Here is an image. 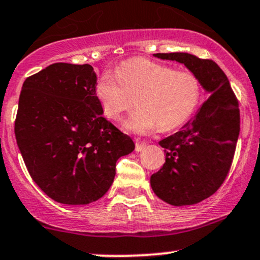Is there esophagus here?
I'll return each mask as SVG.
<instances>
[{
  "label": "esophagus",
  "instance_id": "esophagus-1",
  "mask_svg": "<svg viewBox=\"0 0 260 260\" xmlns=\"http://www.w3.org/2000/svg\"><path fill=\"white\" fill-rule=\"evenodd\" d=\"M146 142L145 141H140V140H136V144H135V150L138 151V152H141L142 150L146 147Z\"/></svg>",
  "mask_w": 260,
  "mask_h": 260
}]
</instances>
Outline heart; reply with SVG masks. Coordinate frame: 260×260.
Wrapping results in <instances>:
<instances>
[{"label":"heart","mask_w":260,"mask_h":260,"mask_svg":"<svg viewBox=\"0 0 260 260\" xmlns=\"http://www.w3.org/2000/svg\"><path fill=\"white\" fill-rule=\"evenodd\" d=\"M95 95L102 112L112 120L134 106L138 109L124 122L131 133L146 134L158 126L167 131L193 116L201 99V83L191 72L147 60H131L99 78Z\"/></svg>","instance_id":"1"}]
</instances>
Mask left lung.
<instances>
[{
	"label": "left lung",
	"mask_w": 260,
	"mask_h": 260,
	"mask_svg": "<svg viewBox=\"0 0 260 260\" xmlns=\"http://www.w3.org/2000/svg\"><path fill=\"white\" fill-rule=\"evenodd\" d=\"M178 61L199 78L208 101L182 130L159 141L166 162L151 176L154 194L174 206L208 199L226 179L240 135L238 101L216 62L186 52L153 54Z\"/></svg>",
	"instance_id": "1"
}]
</instances>
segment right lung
Masks as SVG:
<instances>
[{
	"instance_id": "right-lung-1",
	"label": "right lung",
	"mask_w": 260,
	"mask_h": 260,
	"mask_svg": "<svg viewBox=\"0 0 260 260\" xmlns=\"http://www.w3.org/2000/svg\"><path fill=\"white\" fill-rule=\"evenodd\" d=\"M88 63L57 62L24 81L14 122L31 179L52 200L86 205L112 185L116 161L135 144L103 118Z\"/></svg>"
}]
</instances>
